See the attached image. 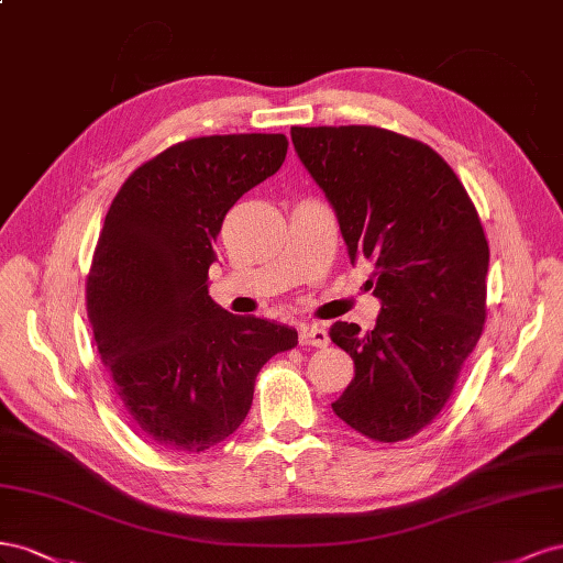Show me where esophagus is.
<instances>
[{"mask_svg": "<svg viewBox=\"0 0 563 563\" xmlns=\"http://www.w3.org/2000/svg\"><path fill=\"white\" fill-rule=\"evenodd\" d=\"M299 344L301 346H328L330 336H328L323 325L307 323V325L299 328Z\"/></svg>", "mask_w": 563, "mask_h": 563, "instance_id": "34e87169", "label": "esophagus"}]
</instances>
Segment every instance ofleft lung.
Masks as SVG:
<instances>
[{
  "label": "left lung",
  "mask_w": 563,
  "mask_h": 563,
  "mask_svg": "<svg viewBox=\"0 0 563 563\" xmlns=\"http://www.w3.org/2000/svg\"><path fill=\"white\" fill-rule=\"evenodd\" d=\"M340 221L351 264L375 262L373 330L336 323L356 365L332 410L363 437H415L451 398L486 320L488 240L455 172L427 143L365 124L292 126Z\"/></svg>",
  "instance_id": "1"
}]
</instances>
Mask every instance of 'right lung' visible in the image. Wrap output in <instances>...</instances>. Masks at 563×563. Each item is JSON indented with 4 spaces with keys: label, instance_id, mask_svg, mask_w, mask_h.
Segmentation results:
<instances>
[{
    "label": "right lung",
    "instance_id": "1",
    "mask_svg": "<svg viewBox=\"0 0 563 563\" xmlns=\"http://www.w3.org/2000/svg\"><path fill=\"white\" fill-rule=\"evenodd\" d=\"M283 134L181 141L122 184L87 278V316L126 417L172 453H202L245 422L264 363L297 330L233 316L207 271L231 207L285 163Z\"/></svg>",
    "mask_w": 563,
    "mask_h": 563
}]
</instances>
